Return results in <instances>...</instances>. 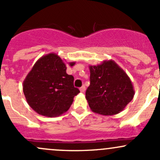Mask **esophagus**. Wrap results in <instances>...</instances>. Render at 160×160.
<instances>
[{
    "label": "esophagus",
    "instance_id": "esophagus-1",
    "mask_svg": "<svg viewBox=\"0 0 160 160\" xmlns=\"http://www.w3.org/2000/svg\"><path fill=\"white\" fill-rule=\"evenodd\" d=\"M85 90H86V87H84V86H82V87L80 88V92H81V93H84Z\"/></svg>",
    "mask_w": 160,
    "mask_h": 160
}]
</instances>
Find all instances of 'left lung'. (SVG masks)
<instances>
[{
  "instance_id": "obj_1",
  "label": "left lung",
  "mask_w": 160,
  "mask_h": 160,
  "mask_svg": "<svg viewBox=\"0 0 160 160\" xmlns=\"http://www.w3.org/2000/svg\"><path fill=\"white\" fill-rule=\"evenodd\" d=\"M90 84L86 99L93 112L112 116L123 110L135 94L130 78L114 60L90 65Z\"/></svg>"
}]
</instances>
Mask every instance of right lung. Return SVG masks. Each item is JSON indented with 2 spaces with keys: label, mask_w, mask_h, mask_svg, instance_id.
<instances>
[{
  "label": "right lung",
  "mask_w": 160,
  "mask_h": 160,
  "mask_svg": "<svg viewBox=\"0 0 160 160\" xmlns=\"http://www.w3.org/2000/svg\"><path fill=\"white\" fill-rule=\"evenodd\" d=\"M76 62L69 63L70 67ZM64 62L58 54L42 56L23 82L28 105L38 114L54 117L67 112L80 90L73 86V77L66 72Z\"/></svg>",
  "instance_id": "add662e5"
}]
</instances>
